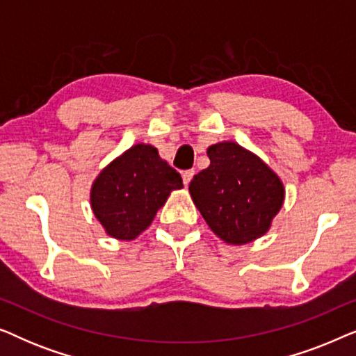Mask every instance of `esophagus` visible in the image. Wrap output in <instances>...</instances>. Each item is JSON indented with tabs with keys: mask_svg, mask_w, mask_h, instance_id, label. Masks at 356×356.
Wrapping results in <instances>:
<instances>
[{
	"mask_svg": "<svg viewBox=\"0 0 356 356\" xmlns=\"http://www.w3.org/2000/svg\"><path fill=\"white\" fill-rule=\"evenodd\" d=\"M193 177H194V170H186V172H183V183L188 186V184L191 183Z\"/></svg>",
	"mask_w": 356,
	"mask_h": 356,
	"instance_id": "obj_1",
	"label": "esophagus"
}]
</instances>
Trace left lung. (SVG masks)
Masks as SVG:
<instances>
[{"instance_id":"left-lung-1","label":"left lung","mask_w":356,"mask_h":356,"mask_svg":"<svg viewBox=\"0 0 356 356\" xmlns=\"http://www.w3.org/2000/svg\"><path fill=\"white\" fill-rule=\"evenodd\" d=\"M211 165L194 175L189 193L211 230L225 243L245 245L264 235L284 204L280 178L235 143L207 149Z\"/></svg>"}]
</instances>
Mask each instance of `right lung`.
Masks as SVG:
<instances>
[{"label":"right lung","mask_w":356,"mask_h":356,"mask_svg":"<svg viewBox=\"0 0 356 356\" xmlns=\"http://www.w3.org/2000/svg\"><path fill=\"white\" fill-rule=\"evenodd\" d=\"M183 188L177 170L152 145L136 144L102 170L92 184L90 204L110 236L134 240L152 223L173 189Z\"/></svg>","instance_id":"1"}]
</instances>
